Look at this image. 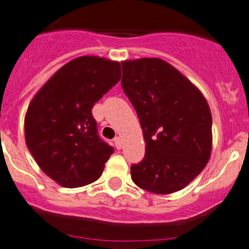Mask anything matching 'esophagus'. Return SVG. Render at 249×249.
Returning <instances> with one entry per match:
<instances>
[{
	"mask_svg": "<svg viewBox=\"0 0 249 249\" xmlns=\"http://www.w3.org/2000/svg\"><path fill=\"white\" fill-rule=\"evenodd\" d=\"M114 144H115V147L118 148V149H120L121 148V139L119 137H116L114 139Z\"/></svg>",
	"mask_w": 249,
	"mask_h": 249,
	"instance_id": "1",
	"label": "esophagus"
}]
</instances>
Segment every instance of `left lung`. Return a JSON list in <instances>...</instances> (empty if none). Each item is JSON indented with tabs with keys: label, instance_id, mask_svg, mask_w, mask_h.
<instances>
[{
	"label": "left lung",
	"instance_id": "1",
	"mask_svg": "<svg viewBox=\"0 0 249 249\" xmlns=\"http://www.w3.org/2000/svg\"><path fill=\"white\" fill-rule=\"evenodd\" d=\"M121 86L134 106L145 156L130 168L145 191L167 195L195 178L210 160L212 112L197 87L160 58L124 60Z\"/></svg>",
	"mask_w": 249,
	"mask_h": 249
}]
</instances>
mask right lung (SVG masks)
<instances>
[{"instance_id": "right-lung-1", "label": "right lung", "mask_w": 249, "mask_h": 249, "mask_svg": "<svg viewBox=\"0 0 249 249\" xmlns=\"http://www.w3.org/2000/svg\"><path fill=\"white\" fill-rule=\"evenodd\" d=\"M119 62L83 55L64 64L29 104L26 147L47 176L73 189L95 182L114 148L97 135L92 107L120 81Z\"/></svg>"}]
</instances>
